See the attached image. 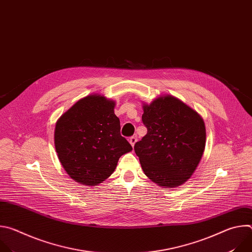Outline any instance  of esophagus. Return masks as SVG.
Listing matches in <instances>:
<instances>
[{"label": "esophagus", "mask_w": 252, "mask_h": 252, "mask_svg": "<svg viewBox=\"0 0 252 252\" xmlns=\"http://www.w3.org/2000/svg\"><path fill=\"white\" fill-rule=\"evenodd\" d=\"M136 140H137V137H136V136H131V137H129V143H130L132 148L134 147Z\"/></svg>", "instance_id": "obj_1"}]
</instances>
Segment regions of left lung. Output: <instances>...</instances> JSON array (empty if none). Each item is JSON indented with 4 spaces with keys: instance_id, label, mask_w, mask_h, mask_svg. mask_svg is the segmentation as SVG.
Here are the masks:
<instances>
[{
    "instance_id": "obj_1",
    "label": "left lung",
    "mask_w": 252,
    "mask_h": 252,
    "mask_svg": "<svg viewBox=\"0 0 252 252\" xmlns=\"http://www.w3.org/2000/svg\"><path fill=\"white\" fill-rule=\"evenodd\" d=\"M148 133L134 145L141 168L160 188L184 185L195 171L205 149L200 115L179 98L164 94L142 103Z\"/></svg>"
}]
</instances>
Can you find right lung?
Returning <instances> with one entry per match:
<instances>
[{
  "label": "right lung",
  "instance_id": "right-lung-1",
  "mask_svg": "<svg viewBox=\"0 0 252 252\" xmlns=\"http://www.w3.org/2000/svg\"><path fill=\"white\" fill-rule=\"evenodd\" d=\"M116 101L98 94L79 99L56 123L55 148L75 182L93 187L115 171L120 158L132 151L121 135Z\"/></svg>",
  "mask_w": 252,
  "mask_h": 252
}]
</instances>
